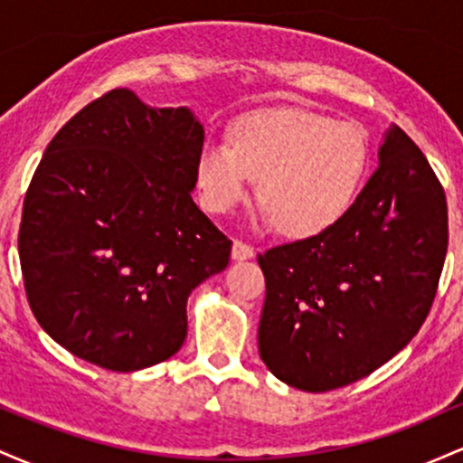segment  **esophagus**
I'll list each match as a JSON object with an SVG mask.
<instances>
[{"instance_id":"esophagus-1","label":"esophagus","mask_w":463,"mask_h":463,"mask_svg":"<svg viewBox=\"0 0 463 463\" xmlns=\"http://www.w3.org/2000/svg\"><path fill=\"white\" fill-rule=\"evenodd\" d=\"M254 257V248L248 246V243L243 241H232V259L235 261H246V259H252Z\"/></svg>"}]
</instances>
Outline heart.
I'll return each instance as SVG.
<instances>
[{"mask_svg": "<svg viewBox=\"0 0 463 463\" xmlns=\"http://www.w3.org/2000/svg\"><path fill=\"white\" fill-rule=\"evenodd\" d=\"M368 146L357 126L300 109H268L235 121L231 143L211 139L195 158L202 202L228 213L250 195L289 237L331 228L364 183Z\"/></svg>", "mask_w": 463, "mask_h": 463, "instance_id": "obj_1", "label": "heart"}]
</instances>
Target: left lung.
<instances>
[{
  "mask_svg": "<svg viewBox=\"0 0 463 463\" xmlns=\"http://www.w3.org/2000/svg\"><path fill=\"white\" fill-rule=\"evenodd\" d=\"M446 246L442 184L392 126L346 213L320 235L259 254L263 364L302 392L337 390L381 368L427 320Z\"/></svg>",
  "mask_w": 463,
  "mask_h": 463,
  "instance_id": "left-lung-1",
  "label": "left lung"
}]
</instances>
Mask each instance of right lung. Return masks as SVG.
Listing matches in <instances>:
<instances>
[{
	"instance_id": "1",
	"label": "right lung",
	"mask_w": 463,
	"mask_h": 463,
	"mask_svg": "<svg viewBox=\"0 0 463 463\" xmlns=\"http://www.w3.org/2000/svg\"><path fill=\"white\" fill-rule=\"evenodd\" d=\"M204 128L187 106L115 89L56 132L25 194L19 259L54 342L113 372L150 368L187 337V298L231 261L195 206Z\"/></svg>"
}]
</instances>
